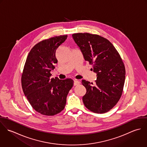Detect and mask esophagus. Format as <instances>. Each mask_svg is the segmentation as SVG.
Returning <instances> with one entry per match:
<instances>
[{"label": "esophagus", "mask_w": 147, "mask_h": 147, "mask_svg": "<svg viewBox=\"0 0 147 147\" xmlns=\"http://www.w3.org/2000/svg\"><path fill=\"white\" fill-rule=\"evenodd\" d=\"M80 84V82H79L78 80H74V85H75V86H76V85H79V84Z\"/></svg>", "instance_id": "esophagus-1"}]
</instances>
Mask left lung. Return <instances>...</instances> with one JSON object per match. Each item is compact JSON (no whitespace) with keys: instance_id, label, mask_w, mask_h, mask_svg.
Instances as JSON below:
<instances>
[{"instance_id":"1","label":"left lung","mask_w":147,"mask_h":147,"mask_svg":"<svg viewBox=\"0 0 147 147\" xmlns=\"http://www.w3.org/2000/svg\"><path fill=\"white\" fill-rule=\"evenodd\" d=\"M84 59L92 64L97 74L96 84L82 80L86 93L83 97L85 106L96 113H105L119 100L125 80V67L113 45L97 34L79 33L72 34Z\"/></svg>"}]
</instances>
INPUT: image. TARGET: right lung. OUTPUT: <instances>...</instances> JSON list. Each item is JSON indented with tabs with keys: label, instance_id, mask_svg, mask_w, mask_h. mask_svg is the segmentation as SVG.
Listing matches in <instances>:
<instances>
[{
	"label": "right lung",
	"instance_id": "add662e5",
	"mask_svg": "<svg viewBox=\"0 0 147 147\" xmlns=\"http://www.w3.org/2000/svg\"><path fill=\"white\" fill-rule=\"evenodd\" d=\"M67 35L56 36L37 43L30 51L21 76L22 88L32 107L44 115L59 113L74 85L71 79L51 78L50 72L58 61L55 52Z\"/></svg>",
	"mask_w": 147,
	"mask_h": 147
}]
</instances>
